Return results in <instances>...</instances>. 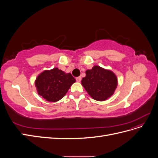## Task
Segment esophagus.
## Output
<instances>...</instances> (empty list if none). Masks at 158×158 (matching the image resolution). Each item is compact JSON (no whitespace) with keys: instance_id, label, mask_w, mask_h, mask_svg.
Listing matches in <instances>:
<instances>
[{"instance_id":"34e87169","label":"esophagus","mask_w":158,"mask_h":158,"mask_svg":"<svg viewBox=\"0 0 158 158\" xmlns=\"http://www.w3.org/2000/svg\"><path fill=\"white\" fill-rule=\"evenodd\" d=\"M76 81H77L78 82H80V81H81V80H82V78L80 77V76H78V77H77L76 78Z\"/></svg>"}]
</instances>
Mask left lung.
Instances as JSON below:
<instances>
[{
  "instance_id": "1",
  "label": "left lung",
  "mask_w": 158,
  "mask_h": 158,
  "mask_svg": "<svg viewBox=\"0 0 158 158\" xmlns=\"http://www.w3.org/2000/svg\"><path fill=\"white\" fill-rule=\"evenodd\" d=\"M82 85L91 98L99 102L106 101L111 98L115 91L118 79L111 70L95 65L85 71Z\"/></svg>"
}]
</instances>
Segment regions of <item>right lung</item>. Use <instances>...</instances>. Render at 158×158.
<instances>
[{"label": "right lung", "mask_w": 158, "mask_h": 158, "mask_svg": "<svg viewBox=\"0 0 158 158\" xmlns=\"http://www.w3.org/2000/svg\"><path fill=\"white\" fill-rule=\"evenodd\" d=\"M76 82L70 73L54 68L45 70L37 76L35 85L37 92L49 102H56L63 98Z\"/></svg>", "instance_id": "right-lung-1"}]
</instances>
